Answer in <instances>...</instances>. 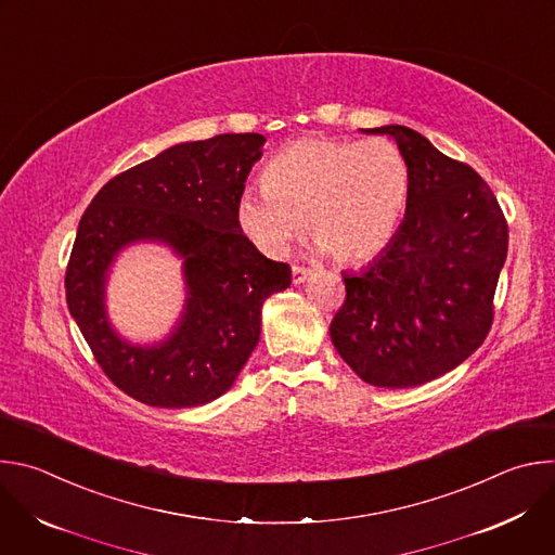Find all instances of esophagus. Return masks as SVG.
<instances>
[{
	"label": "esophagus",
	"mask_w": 555,
	"mask_h": 555,
	"mask_svg": "<svg viewBox=\"0 0 555 555\" xmlns=\"http://www.w3.org/2000/svg\"><path fill=\"white\" fill-rule=\"evenodd\" d=\"M309 276H311V268H302V266H294L292 268V283L294 285L305 283Z\"/></svg>",
	"instance_id": "esophagus-1"
}]
</instances>
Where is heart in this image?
I'll use <instances>...</instances> for the list:
<instances>
[{
  "label": "heart",
  "mask_w": 555,
  "mask_h": 555,
  "mask_svg": "<svg viewBox=\"0 0 555 555\" xmlns=\"http://www.w3.org/2000/svg\"><path fill=\"white\" fill-rule=\"evenodd\" d=\"M261 189L244 193L236 206L242 230L261 253L285 255L305 221L321 250L358 263L379 255L398 232L411 173L398 144L386 138L307 135L272 157Z\"/></svg>",
  "instance_id": "heart-1"
}]
</instances>
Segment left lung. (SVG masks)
<instances>
[{
    "instance_id": "1",
    "label": "left lung",
    "mask_w": 555,
    "mask_h": 555,
    "mask_svg": "<svg viewBox=\"0 0 555 555\" xmlns=\"http://www.w3.org/2000/svg\"><path fill=\"white\" fill-rule=\"evenodd\" d=\"M398 142L411 173L402 225L360 274H343L345 302L330 334L371 386L430 382L477 351L492 330L507 257V221L488 182L422 133L377 127Z\"/></svg>"
}]
</instances>
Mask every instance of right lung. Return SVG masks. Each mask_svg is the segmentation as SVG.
Masks as SVG:
<instances>
[{
  "instance_id": "add662e5",
  "label": "right lung",
  "mask_w": 555,
  "mask_h": 555,
  "mask_svg": "<svg viewBox=\"0 0 555 555\" xmlns=\"http://www.w3.org/2000/svg\"><path fill=\"white\" fill-rule=\"evenodd\" d=\"M263 142L219 133L176 144L112 178L78 223L69 313L103 373L146 406L191 409L223 395L259 343L263 300L292 283V268L263 257L236 219ZM146 238L185 257L190 298L165 344L133 348L106 323L104 279L120 247Z\"/></svg>"
}]
</instances>
